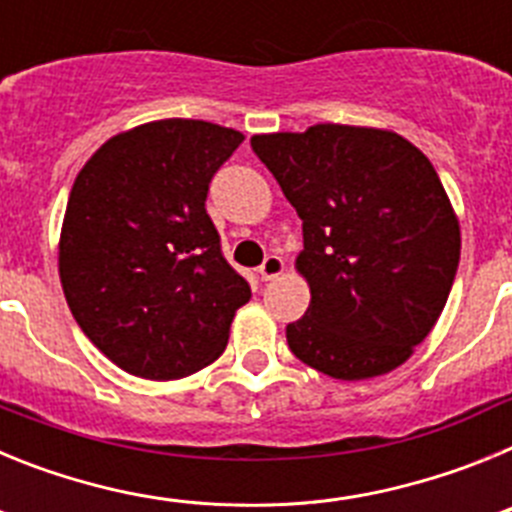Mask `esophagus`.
Here are the masks:
<instances>
[{"mask_svg": "<svg viewBox=\"0 0 512 512\" xmlns=\"http://www.w3.org/2000/svg\"><path fill=\"white\" fill-rule=\"evenodd\" d=\"M282 271H284L282 256H277V253H269V256L264 259V264L259 266V277H261V282H271V279H277Z\"/></svg>", "mask_w": 512, "mask_h": 512, "instance_id": "1", "label": "esophagus"}]
</instances>
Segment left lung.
<instances>
[{"label":"left lung","mask_w":512,"mask_h":512,"mask_svg":"<svg viewBox=\"0 0 512 512\" xmlns=\"http://www.w3.org/2000/svg\"><path fill=\"white\" fill-rule=\"evenodd\" d=\"M251 148L302 220L312 297L287 325L292 354L346 382L397 369L459 269V220L433 164L402 135L333 122L253 135Z\"/></svg>","instance_id":"1"}]
</instances>
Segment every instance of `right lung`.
Returning a JSON list of instances; mask_svg holds the SVG:
<instances>
[{"label": "right lung", "mask_w": 512, "mask_h": 512, "mask_svg": "<svg viewBox=\"0 0 512 512\" xmlns=\"http://www.w3.org/2000/svg\"><path fill=\"white\" fill-rule=\"evenodd\" d=\"M241 143L205 120H158L107 140L76 176L58 248L63 295L84 336L128 374L200 372L251 300L205 207Z\"/></svg>", "instance_id": "obj_1"}]
</instances>
